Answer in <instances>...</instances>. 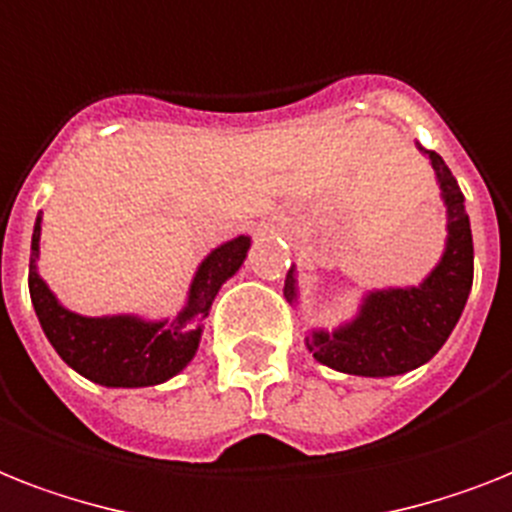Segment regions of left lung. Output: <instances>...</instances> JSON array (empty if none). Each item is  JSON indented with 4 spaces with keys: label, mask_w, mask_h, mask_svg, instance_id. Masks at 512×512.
Wrapping results in <instances>:
<instances>
[{
    "label": "left lung",
    "mask_w": 512,
    "mask_h": 512,
    "mask_svg": "<svg viewBox=\"0 0 512 512\" xmlns=\"http://www.w3.org/2000/svg\"><path fill=\"white\" fill-rule=\"evenodd\" d=\"M418 152L434 168L447 207V242L439 263L418 286L373 289L363 297L357 315L334 331L313 328L307 350L321 365L339 373L368 378L402 376L429 363L450 339L460 321L473 284V236L465 197L452 170L431 149ZM284 297L297 305V268H289Z\"/></svg>",
    "instance_id": "obj_1"
}]
</instances>
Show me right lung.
<instances>
[{
  "mask_svg": "<svg viewBox=\"0 0 512 512\" xmlns=\"http://www.w3.org/2000/svg\"><path fill=\"white\" fill-rule=\"evenodd\" d=\"M41 213L36 215L31 236L28 289L33 310L57 355L94 384L112 389L155 386L181 373L197 355L202 339V321L210 315L215 294L247 260L249 236H236L215 247L199 263L191 278L186 305L176 318L147 321L139 315H102L89 318L62 305L39 276Z\"/></svg>",
  "mask_w": 512,
  "mask_h": 512,
  "instance_id": "right-lung-1",
  "label": "right lung"
}]
</instances>
